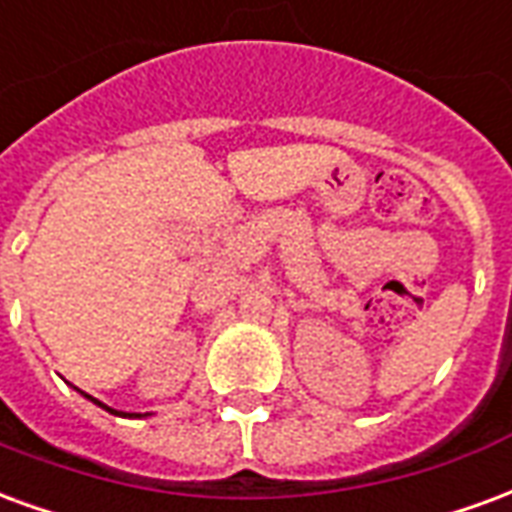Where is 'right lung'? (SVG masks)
I'll return each instance as SVG.
<instances>
[{
    "label": "right lung",
    "instance_id": "obj_1",
    "mask_svg": "<svg viewBox=\"0 0 512 512\" xmlns=\"http://www.w3.org/2000/svg\"><path fill=\"white\" fill-rule=\"evenodd\" d=\"M90 397V395H87ZM90 400H95V397H90ZM95 403H98V400H95ZM98 406H104V403H98ZM106 411H112V414H123V411H115V408H109V406H104ZM128 417H139V414H128Z\"/></svg>",
    "mask_w": 512,
    "mask_h": 512
}]
</instances>
